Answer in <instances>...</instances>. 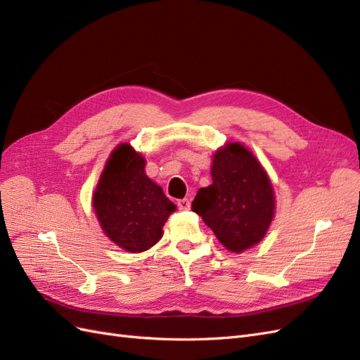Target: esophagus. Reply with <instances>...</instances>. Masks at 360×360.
Masks as SVG:
<instances>
[{
  "label": "esophagus",
  "instance_id": "obj_1",
  "mask_svg": "<svg viewBox=\"0 0 360 360\" xmlns=\"http://www.w3.org/2000/svg\"><path fill=\"white\" fill-rule=\"evenodd\" d=\"M177 205H179L180 210H189L191 209V201L188 198H183V200L177 201Z\"/></svg>",
  "mask_w": 360,
  "mask_h": 360
}]
</instances>
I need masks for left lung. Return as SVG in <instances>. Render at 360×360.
<instances>
[{"label":"left lung","mask_w":360,"mask_h":360,"mask_svg":"<svg viewBox=\"0 0 360 360\" xmlns=\"http://www.w3.org/2000/svg\"><path fill=\"white\" fill-rule=\"evenodd\" d=\"M210 186L201 188L192 210L231 252L261 242L275 213L274 186L257 158L240 143H230L213 156Z\"/></svg>","instance_id":"1"}]
</instances>
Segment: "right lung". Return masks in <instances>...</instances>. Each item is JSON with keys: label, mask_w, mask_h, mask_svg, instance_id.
I'll return each mask as SVG.
<instances>
[{"label": "right lung", "mask_w": 360, "mask_h": 360, "mask_svg": "<svg viewBox=\"0 0 360 360\" xmlns=\"http://www.w3.org/2000/svg\"><path fill=\"white\" fill-rule=\"evenodd\" d=\"M144 168L143 156L129 144H120L108 159L93 195L103 233L132 254L156 245L163 234L162 226L176 210Z\"/></svg>", "instance_id": "add662e5"}]
</instances>
